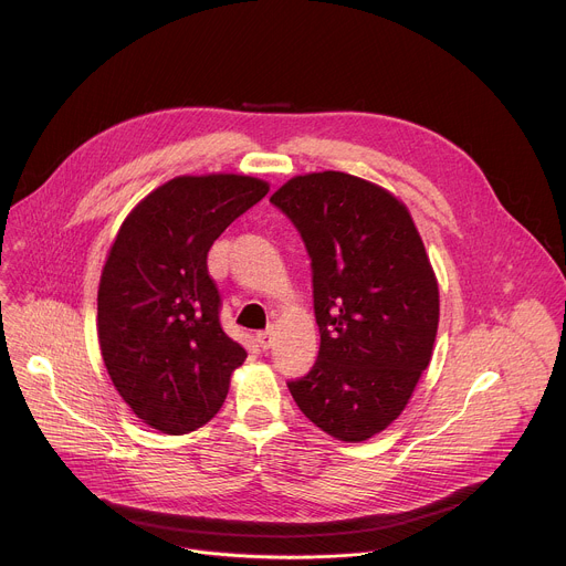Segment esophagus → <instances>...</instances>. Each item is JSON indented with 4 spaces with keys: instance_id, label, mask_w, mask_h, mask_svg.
<instances>
[{
    "instance_id": "1",
    "label": "esophagus",
    "mask_w": 566,
    "mask_h": 566,
    "mask_svg": "<svg viewBox=\"0 0 566 566\" xmlns=\"http://www.w3.org/2000/svg\"><path fill=\"white\" fill-rule=\"evenodd\" d=\"M255 343H258V347L260 349H271V345H273V332H260L258 336H255Z\"/></svg>"
}]
</instances>
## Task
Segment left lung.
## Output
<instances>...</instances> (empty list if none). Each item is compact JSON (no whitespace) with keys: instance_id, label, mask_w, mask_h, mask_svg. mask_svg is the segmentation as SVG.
<instances>
[{"instance_id":"obj_1","label":"left lung","mask_w":566,"mask_h":566,"mask_svg":"<svg viewBox=\"0 0 566 566\" xmlns=\"http://www.w3.org/2000/svg\"><path fill=\"white\" fill-rule=\"evenodd\" d=\"M271 201L311 258L317 360L289 389L302 415L347 443L371 439L410 402L432 360L439 282L398 197L347 172L289 179Z\"/></svg>"}]
</instances>
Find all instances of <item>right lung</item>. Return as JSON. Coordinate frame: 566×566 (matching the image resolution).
<instances>
[{"instance_id": "right-lung-1", "label": "right lung", "mask_w": 566, "mask_h": 566, "mask_svg": "<svg viewBox=\"0 0 566 566\" xmlns=\"http://www.w3.org/2000/svg\"><path fill=\"white\" fill-rule=\"evenodd\" d=\"M269 188L232 172L175 177L129 210L112 241L98 284L101 354L129 410L158 432L208 423L247 360L219 325L206 260Z\"/></svg>"}]
</instances>
